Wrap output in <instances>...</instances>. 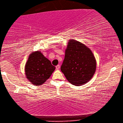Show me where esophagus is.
<instances>
[{
    "instance_id": "1",
    "label": "esophagus",
    "mask_w": 123,
    "mask_h": 123,
    "mask_svg": "<svg viewBox=\"0 0 123 123\" xmlns=\"http://www.w3.org/2000/svg\"><path fill=\"white\" fill-rule=\"evenodd\" d=\"M56 69L58 70L59 68H60V65H58L57 66H56Z\"/></svg>"
}]
</instances>
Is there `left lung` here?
<instances>
[{
  "instance_id": "obj_1",
  "label": "left lung",
  "mask_w": 123,
  "mask_h": 123,
  "mask_svg": "<svg viewBox=\"0 0 123 123\" xmlns=\"http://www.w3.org/2000/svg\"><path fill=\"white\" fill-rule=\"evenodd\" d=\"M96 67V59L90 49L75 40H69L61 68L67 81L75 86L84 85L92 78Z\"/></svg>"
}]
</instances>
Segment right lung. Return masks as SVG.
Wrapping results in <instances>:
<instances>
[{
  "instance_id": "right-lung-1",
  "label": "right lung",
  "mask_w": 123,
  "mask_h": 123,
  "mask_svg": "<svg viewBox=\"0 0 123 123\" xmlns=\"http://www.w3.org/2000/svg\"><path fill=\"white\" fill-rule=\"evenodd\" d=\"M55 67L40 51H33L29 56L25 66L27 80L34 86H41L51 75Z\"/></svg>"
}]
</instances>
